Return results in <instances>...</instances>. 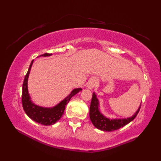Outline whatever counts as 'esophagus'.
<instances>
[{"label":"esophagus","mask_w":161,"mask_h":161,"mask_svg":"<svg viewBox=\"0 0 161 161\" xmlns=\"http://www.w3.org/2000/svg\"><path fill=\"white\" fill-rule=\"evenodd\" d=\"M96 83H97L96 80H94V79H92V80H90V81H89V82H88V85H87L88 89H90V90H92V89H93L94 86H95Z\"/></svg>","instance_id":"obj_1"}]
</instances>
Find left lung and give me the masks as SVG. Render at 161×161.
<instances>
[{"mask_svg": "<svg viewBox=\"0 0 161 161\" xmlns=\"http://www.w3.org/2000/svg\"><path fill=\"white\" fill-rule=\"evenodd\" d=\"M140 108L137 112L131 117L125 119H110L104 117L103 114L100 113L99 109V101L97 98L96 94L93 93L92 97L90 108V118L94 127L103 131L111 132L118 130L122 127H124L128 124L129 122L133 120L139 113Z\"/></svg>", "mask_w": 161, "mask_h": 161, "instance_id": "8db88e82", "label": "left lung"}]
</instances>
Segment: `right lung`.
I'll list each match as a JSON object with an SVG mask.
<instances>
[{
	"label": "right lung",
	"mask_w": 161,
	"mask_h": 161,
	"mask_svg": "<svg viewBox=\"0 0 161 161\" xmlns=\"http://www.w3.org/2000/svg\"><path fill=\"white\" fill-rule=\"evenodd\" d=\"M52 53H46L44 54L40 55L42 57H48L51 56ZM34 62V60L32 61L31 63L29 66V69L28 70V72L25 76L24 83H23V88H22V105L24 108L25 113L29 116L31 119L33 120L38 122V123L44 125H52L57 122L64 114L65 107L69 102L70 99L74 95H75L76 93L81 90V88L75 89L71 91L69 95L67 96L64 100L58 103L57 105L52 108H42L34 104L31 100L30 96L28 92V78L30 73L31 68Z\"/></svg>",
	"instance_id": "add662e5"
}]
</instances>
